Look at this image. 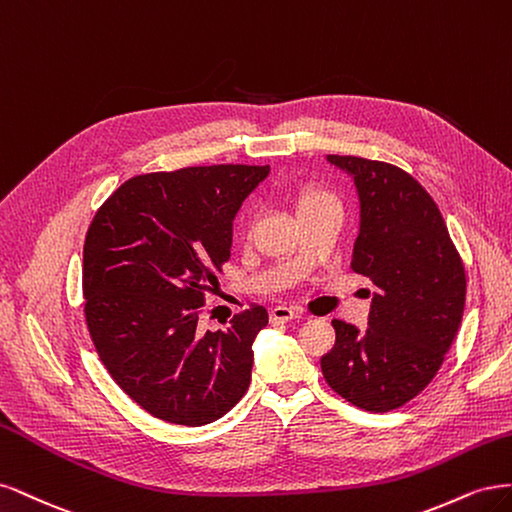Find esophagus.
I'll return each instance as SVG.
<instances>
[{
    "label": "esophagus",
    "mask_w": 512,
    "mask_h": 512,
    "mask_svg": "<svg viewBox=\"0 0 512 512\" xmlns=\"http://www.w3.org/2000/svg\"><path fill=\"white\" fill-rule=\"evenodd\" d=\"M293 319H302V312L291 306H276L270 310V321L272 323H289Z\"/></svg>",
    "instance_id": "1"
}]
</instances>
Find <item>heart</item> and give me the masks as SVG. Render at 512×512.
Returning <instances> with one entry per match:
<instances>
[{
  "label": "heart",
  "instance_id": "1",
  "mask_svg": "<svg viewBox=\"0 0 512 512\" xmlns=\"http://www.w3.org/2000/svg\"><path fill=\"white\" fill-rule=\"evenodd\" d=\"M325 204H338V202L332 193H327L317 187H306L298 197V214L304 210H310V208L325 206Z\"/></svg>",
  "mask_w": 512,
  "mask_h": 512
}]
</instances>
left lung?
Returning <instances> with one entry per match:
<instances>
[{
    "mask_svg": "<svg viewBox=\"0 0 512 512\" xmlns=\"http://www.w3.org/2000/svg\"><path fill=\"white\" fill-rule=\"evenodd\" d=\"M359 197L351 268L374 285L368 329L334 319L327 385L370 412L400 408L440 370L464 315L466 272L436 202L385 161L327 155ZM370 295V291H368Z\"/></svg>",
    "mask_w": 512,
    "mask_h": 512,
    "instance_id": "8db88e82",
    "label": "left lung"
}]
</instances>
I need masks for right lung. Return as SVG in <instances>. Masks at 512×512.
<instances>
[{"mask_svg": "<svg viewBox=\"0 0 512 512\" xmlns=\"http://www.w3.org/2000/svg\"><path fill=\"white\" fill-rule=\"evenodd\" d=\"M270 166H200L125 180L95 212L82 251L85 319L110 376L148 415L206 425L249 389L268 310L197 327L232 255V225Z\"/></svg>", "mask_w": 512, "mask_h": 512, "instance_id": "add662e5", "label": "right lung"}]
</instances>
